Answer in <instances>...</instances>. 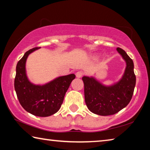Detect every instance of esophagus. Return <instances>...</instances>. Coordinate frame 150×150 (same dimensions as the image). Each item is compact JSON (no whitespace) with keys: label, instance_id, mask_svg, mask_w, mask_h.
<instances>
[{"label":"esophagus","instance_id":"obj_1","mask_svg":"<svg viewBox=\"0 0 150 150\" xmlns=\"http://www.w3.org/2000/svg\"><path fill=\"white\" fill-rule=\"evenodd\" d=\"M83 73L81 71H78V72L76 73V74H75L76 77H77V78H81L83 76Z\"/></svg>","mask_w":150,"mask_h":150}]
</instances>
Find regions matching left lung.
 Returning <instances> with one entry per match:
<instances>
[{"label": "left lung", "instance_id": "obj_1", "mask_svg": "<svg viewBox=\"0 0 150 150\" xmlns=\"http://www.w3.org/2000/svg\"><path fill=\"white\" fill-rule=\"evenodd\" d=\"M116 50L126 63L125 71L118 82L106 86L93 77L82 78L85 103L88 110L96 115H115L126 107L132 97L136 85L133 61L122 49L117 47Z\"/></svg>", "mask_w": 150, "mask_h": 150}]
</instances>
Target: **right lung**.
<instances>
[{"label":"right lung","instance_id":"1","mask_svg":"<svg viewBox=\"0 0 150 150\" xmlns=\"http://www.w3.org/2000/svg\"><path fill=\"white\" fill-rule=\"evenodd\" d=\"M39 48L28 50L18 62L14 88L20 105L25 110L34 116L46 117L59 110L75 75L62 76L44 85L33 84L26 75V62L28 55Z\"/></svg>","mask_w":150,"mask_h":150}]
</instances>
